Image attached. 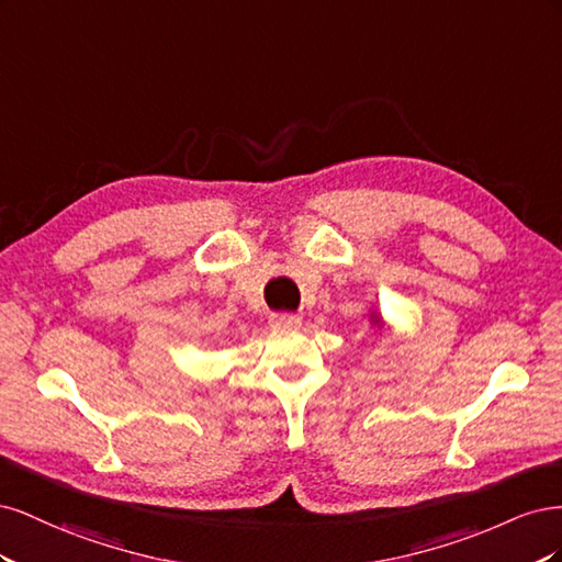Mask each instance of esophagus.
I'll list each match as a JSON object with an SVG mask.
<instances>
[{"mask_svg": "<svg viewBox=\"0 0 562 562\" xmlns=\"http://www.w3.org/2000/svg\"><path fill=\"white\" fill-rule=\"evenodd\" d=\"M271 326L274 328H300L302 316L300 314H274L271 316Z\"/></svg>", "mask_w": 562, "mask_h": 562, "instance_id": "1", "label": "esophagus"}]
</instances>
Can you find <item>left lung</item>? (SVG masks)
Returning a JSON list of instances; mask_svg holds the SVG:
<instances>
[{
	"mask_svg": "<svg viewBox=\"0 0 562 562\" xmlns=\"http://www.w3.org/2000/svg\"><path fill=\"white\" fill-rule=\"evenodd\" d=\"M368 321H370L372 328H378V333L384 328V318H382V314H380L378 310L370 312V318H368Z\"/></svg>",
	"mask_w": 562,
	"mask_h": 562,
	"instance_id": "8db88e82",
	"label": "left lung"
}]
</instances>
